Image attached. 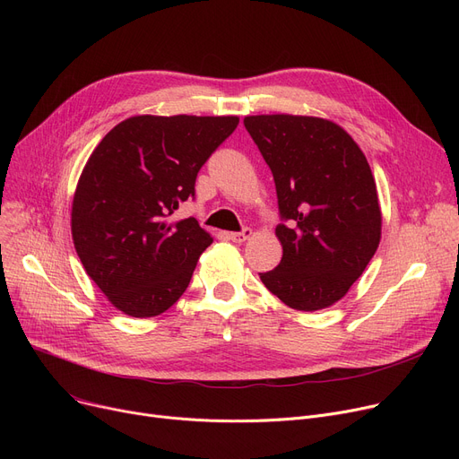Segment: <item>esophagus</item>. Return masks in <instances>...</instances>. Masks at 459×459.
Returning a JSON list of instances; mask_svg holds the SVG:
<instances>
[{"label": "esophagus", "instance_id": "34e87169", "mask_svg": "<svg viewBox=\"0 0 459 459\" xmlns=\"http://www.w3.org/2000/svg\"><path fill=\"white\" fill-rule=\"evenodd\" d=\"M253 236V230L251 229H244L242 232H230L229 234V238L232 239L234 244H244V242H247V239Z\"/></svg>", "mask_w": 459, "mask_h": 459}]
</instances>
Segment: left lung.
<instances>
[{"label":"left lung","mask_w":459,"mask_h":459,"mask_svg":"<svg viewBox=\"0 0 459 459\" xmlns=\"http://www.w3.org/2000/svg\"><path fill=\"white\" fill-rule=\"evenodd\" d=\"M244 125L270 165L281 220L282 258L262 282L284 305L310 312L342 299L381 239L372 169L333 120L253 115Z\"/></svg>","instance_id":"1"}]
</instances>
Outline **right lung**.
Segmentation results:
<instances>
[{
	"mask_svg": "<svg viewBox=\"0 0 459 459\" xmlns=\"http://www.w3.org/2000/svg\"><path fill=\"white\" fill-rule=\"evenodd\" d=\"M239 118L135 115L87 160L72 201V239L113 307L152 318L173 307L213 238L195 217L169 221L195 195L199 169Z\"/></svg>",
	"mask_w": 459,
	"mask_h": 459,
	"instance_id": "obj_1",
	"label": "right lung"
}]
</instances>
